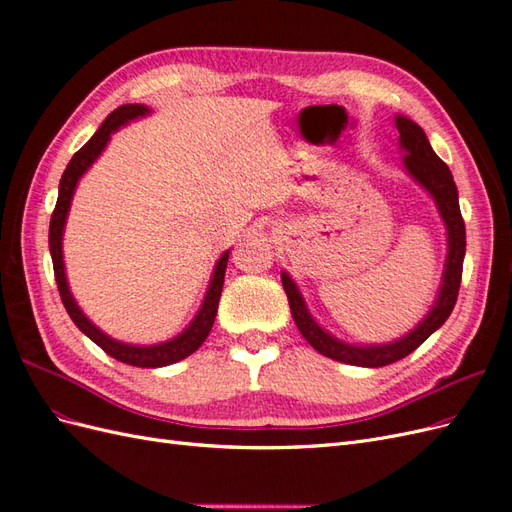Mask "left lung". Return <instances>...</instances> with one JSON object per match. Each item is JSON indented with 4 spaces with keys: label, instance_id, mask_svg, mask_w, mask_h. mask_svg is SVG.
Segmentation results:
<instances>
[{
    "label": "left lung",
    "instance_id": "8db88e82",
    "mask_svg": "<svg viewBox=\"0 0 512 512\" xmlns=\"http://www.w3.org/2000/svg\"><path fill=\"white\" fill-rule=\"evenodd\" d=\"M395 121L399 130V147L404 149V168L433 198L446 226V262L442 284L427 316L410 333L395 339V342L365 346L348 344L320 327L314 316L309 314L299 286L294 284L286 271H282V284L290 303L294 324H297L301 335L307 339V344L333 361L356 367H384L404 359V356L421 346L433 331L442 327L455 307L461 284L463 256H466V224H463L459 211V194L451 170L436 156V151L431 149L427 136L418 123L404 115H395Z\"/></svg>",
    "mask_w": 512,
    "mask_h": 512
}]
</instances>
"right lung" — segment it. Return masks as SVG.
Segmentation results:
<instances>
[{
	"mask_svg": "<svg viewBox=\"0 0 512 512\" xmlns=\"http://www.w3.org/2000/svg\"><path fill=\"white\" fill-rule=\"evenodd\" d=\"M145 115H149V108L145 104H123V106L115 108V111L104 119L98 132L91 136L79 151L74 153L70 164L64 170V175H61V181H59V196H57V205L51 215V226H49V250H51V258H53L55 282H57V288L61 294V301H64L66 312L70 314L76 327H79L91 339V342L98 344L106 354H111L113 359H117L121 363H128L134 367H166V365H173V363L185 359V356H190L192 352H196L207 339L213 322H215V314H218L230 250H226L218 258V262H215L213 275H211L207 292H205V299H203V303H200L198 312L188 327H185L179 335H175L173 339H168V342L151 344V346H136V344L119 342V339L100 331L96 324L83 314V309L72 297L70 286H68V277H66V265H64V228H66L76 183L81 181V177L87 173L89 166L100 158V153L104 151L108 141H111V134H115L121 126H126V123H130L138 117H145Z\"/></svg>",
	"mask_w": 512,
	"mask_h": 512,
	"instance_id": "obj_1",
	"label": "right lung"
}]
</instances>
